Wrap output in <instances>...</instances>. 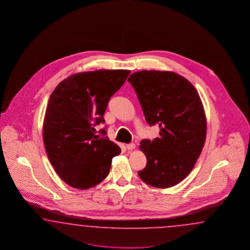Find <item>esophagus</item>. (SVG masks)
Wrapping results in <instances>:
<instances>
[{"label":"esophagus","instance_id":"34e87169","mask_svg":"<svg viewBox=\"0 0 250 250\" xmlns=\"http://www.w3.org/2000/svg\"><path fill=\"white\" fill-rule=\"evenodd\" d=\"M126 148L128 149V150H132V149H135L136 148V145L134 144V143H131V144L126 145Z\"/></svg>","mask_w":250,"mask_h":250}]
</instances>
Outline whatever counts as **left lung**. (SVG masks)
Listing matches in <instances>:
<instances>
[{
  "mask_svg": "<svg viewBox=\"0 0 250 250\" xmlns=\"http://www.w3.org/2000/svg\"><path fill=\"white\" fill-rule=\"evenodd\" d=\"M127 82L147 124L159 127V137L140 142L146 166L138 176L152 187H172L189 175L205 146L207 125L199 93L187 79L172 71H137Z\"/></svg>",
  "mask_w": 250,
  "mask_h": 250,
  "instance_id": "8db88e82",
  "label": "left lung"
}]
</instances>
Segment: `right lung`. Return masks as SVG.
Returning a JSON list of instances; mask_svg holds the SVG:
<instances>
[{
  "instance_id": "1",
  "label": "right lung",
  "mask_w": 250,
  "mask_h": 250,
  "mask_svg": "<svg viewBox=\"0 0 250 250\" xmlns=\"http://www.w3.org/2000/svg\"><path fill=\"white\" fill-rule=\"evenodd\" d=\"M129 74L126 69L76 73L50 95L43 125L45 151L57 174L69 186H96L109 174L113 158L121 153L107 136L95 135L94 127L104 123L110 98ZM100 133L104 136L106 131Z\"/></svg>"
}]
</instances>
